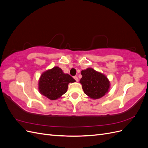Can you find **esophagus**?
<instances>
[{"mask_svg":"<svg viewBox=\"0 0 148 148\" xmlns=\"http://www.w3.org/2000/svg\"><path fill=\"white\" fill-rule=\"evenodd\" d=\"M73 78H74V79L76 80V81L78 82V78L77 77V76H75V77H74Z\"/></svg>","mask_w":148,"mask_h":148,"instance_id":"1","label":"esophagus"}]
</instances>
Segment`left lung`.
Listing matches in <instances>:
<instances>
[{"instance_id": "1", "label": "left lung", "mask_w": 148, "mask_h": 148, "mask_svg": "<svg viewBox=\"0 0 148 148\" xmlns=\"http://www.w3.org/2000/svg\"><path fill=\"white\" fill-rule=\"evenodd\" d=\"M79 81L84 92L93 99H99L108 92L110 82L107 77L92 68L82 70Z\"/></svg>"}]
</instances>
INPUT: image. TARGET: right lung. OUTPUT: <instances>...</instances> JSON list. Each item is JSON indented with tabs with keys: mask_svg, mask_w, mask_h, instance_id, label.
Masks as SVG:
<instances>
[{
	"mask_svg": "<svg viewBox=\"0 0 148 148\" xmlns=\"http://www.w3.org/2000/svg\"><path fill=\"white\" fill-rule=\"evenodd\" d=\"M75 80L67 73H64L58 66L44 71L39 79V91L50 100H56L64 95L70 83Z\"/></svg>",
	"mask_w": 148,
	"mask_h": 148,
	"instance_id": "1",
	"label": "right lung"
}]
</instances>
